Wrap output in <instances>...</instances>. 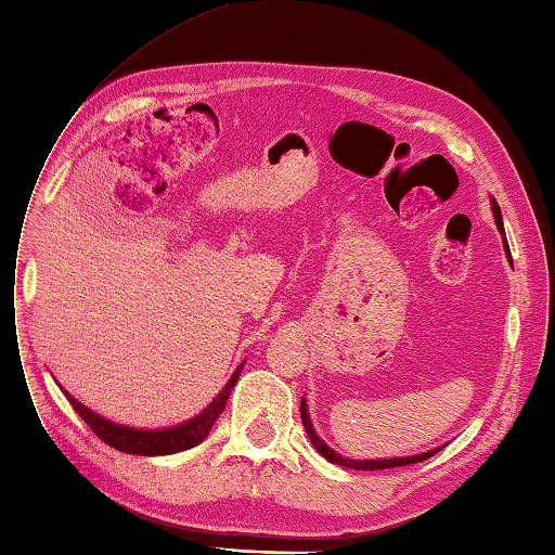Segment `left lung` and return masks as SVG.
<instances>
[{
	"label": "left lung",
	"instance_id": "8db88e82",
	"mask_svg": "<svg viewBox=\"0 0 555 555\" xmlns=\"http://www.w3.org/2000/svg\"><path fill=\"white\" fill-rule=\"evenodd\" d=\"M491 211H493V219H495V225H498V230H500V235H503V246H505L507 260H512V256H509V244H507V240H505L503 214H500V207H498L495 198H491ZM299 413H301L304 431H307V436H309V440L313 442V447L318 450V454H323L330 463H336V466H344V468H350V470H385V468L410 466V463H420V461L431 459L434 454H438V452L442 450V447H444V444H442V447H434V450L422 452V454H415V456H395V459H348V456H341L338 452H334L332 447L315 434L313 422H311V417H309V405H307V399H304V397H301Z\"/></svg>",
	"mask_w": 555,
	"mask_h": 555
}]
</instances>
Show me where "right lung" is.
<instances>
[{"label":"right lung","instance_id":"1","mask_svg":"<svg viewBox=\"0 0 555 555\" xmlns=\"http://www.w3.org/2000/svg\"><path fill=\"white\" fill-rule=\"evenodd\" d=\"M242 369H244V364H240L235 369V373L230 375V380L225 383V387L219 391L217 397H214V401L205 410H201L198 415L182 422V424L166 426V428H135V426L111 422V420H105L103 415H96L94 410H89L76 397H70L60 383L57 385L64 391V397L68 399V403L74 405L76 413L85 420V424L92 428V431L103 442H108L111 447H115V450L127 452V454L166 456V454H177V452L191 450V447L201 444L207 438V434L211 431V426L217 424L219 415L223 413V408L230 399V391L240 380Z\"/></svg>","mask_w":555,"mask_h":555}]
</instances>
